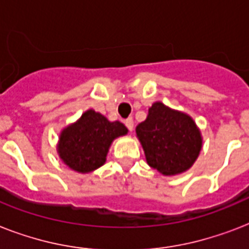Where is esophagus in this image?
<instances>
[{
	"mask_svg": "<svg viewBox=\"0 0 249 249\" xmlns=\"http://www.w3.org/2000/svg\"><path fill=\"white\" fill-rule=\"evenodd\" d=\"M125 126L128 128L129 132H132L133 128H134V121H133V119H126L125 120Z\"/></svg>",
	"mask_w": 249,
	"mask_h": 249,
	"instance_id": "34e87169",
	"label": "esophagus"
}]
</instances>
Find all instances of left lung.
<instances>
[{
    "instance_id": "left-lung-1",
    "label": "left lung",
    "mask_w": 249,
    "mask_h": 249,
    "mask_svg": "<svg viewBox=\"0 0 249 249\" xmlns=\"http://www.w3.org/2000/svg\"><path fill=\"white\" fill-rule=\"evenodd\" d=\"M148 165L165 176L185 172L201 150L199 129L189 115L156 102L136 129Z\"/></svg>"
}]
</instances>
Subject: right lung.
I'll return each mask as SVG.
<instances>
[{
  "label": "right lung",
  "instance_id": "right-lung-1",
  "mask_svg": "<svg viewBox=\"0 0 249 249\" xmlns=\"http://www.w3.org/2000/svg\"><path fill=\"white\" fill-rule=\"evenodd\" d=\"M128 129L120 121H108L103 115L89 109L77 123L60 134V159L80 173H88L103 165L115 138L124 136Z\"/></svg>",
  "mask_w": 249,
  "mask_h": 249
}]
</instances>
